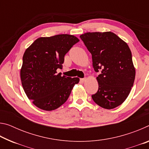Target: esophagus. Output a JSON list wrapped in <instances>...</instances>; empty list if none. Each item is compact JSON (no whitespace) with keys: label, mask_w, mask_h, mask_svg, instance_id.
<instances>
[{"label":"esophagus","mask_w":149,"mask_h":149,"mask_svg":"<svg viewBox=\"0 0 149 149\" xmlns=\"http://www.w3.org/2000/svg\"><path fill=\"white\" fill-rule=\"evenodd\" d=\"M85 80H86V78H81L80 81L82 82V83H84Z\"/></svg>","instance_id":"1"}]
</instances>
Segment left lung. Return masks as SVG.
<instances>
[{
	"label": "left lung",
	"mask_w": 149,
	"mask_h": 149,
	"mask_svg": "<svg viewBox=\"0 0 149 149\" xmlns=\"http://www.w3.org/2000/svg\"><path fill=\"white\" fill-rule=\"evenodd\" d=\"M92 55L99 89L91 97L105 109H112L125 101L134 83L135 70L127 44L112 32H89L80 35Z\"/></svg>",
	"instance_id": "1"
}]
</instances>
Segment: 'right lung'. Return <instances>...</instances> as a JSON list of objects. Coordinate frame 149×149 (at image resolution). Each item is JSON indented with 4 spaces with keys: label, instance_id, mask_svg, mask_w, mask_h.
I'll use <instances>...</instances> for the list:
<instances>
[{
    "label": "right lung",
    "instance_id": "right-lung-1",
    "mask_svg": "<svg viewBox=\"0 0 149 149\" xmlns=\"http://www.w3.org/2000/svg\"><path fill=\"white\" fill-rule=\"evenodd\" d=\"M79 41L68 34L40 37L25 51L20 71L22 84L37 107L47 111L59 108L79 83L78 77L62 76L56 72L61 68L65 54Z\"/></svg>",
    "mask_w": 149,
    "mask_h": 149
}]
</instances>
